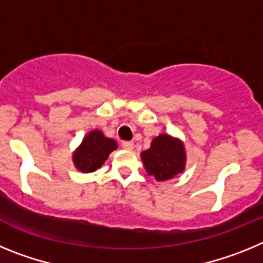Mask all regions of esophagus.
I'll use <instances>...</instances> for the list:
<instances>
[{
	"mask_svg": "<svg viewBox=\"0 0 263 263\" xmlns=\"http://www.w3.org/2000/svg\"><path fill=\"white\" fill-rule=\"evenodd\" d=\"M121 146H122V148H125V150H133L134 148V143L130 142V141H125V142L121 143Z\"/></svg>",
	"mask_w": 263,
	"mask_h": 263,
	"instance_id": "esophagus-1",
	"label": "esophagus"
}]
</instances>
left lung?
Returning <instances> with one entry per match:
<instances>
[{
  "mask_svg": "<svg viewBox=\"0 0 263 263\" xmlns=\"http://www.w3.org/2000/svg\"><path fill=\"white\" fill-rule=\"evenodd\" d=\"M141 158L148 175L166 182L184 171L187 153L182 139L162 133L153 139L150 148L141 153Z\"/></svg>",
  "mask_w": 263,
  "mask_h": 263,
  "instance_id": "1",
  "label": "left lung"
}]
</instances>
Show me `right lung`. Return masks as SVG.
<instances>
[{"label": "right lung", "instance_id": "obj_1", "mask_svg": "<svg viewBox=\"0 0 263 263\" xmlns=\"http://www.w3.org/2000/svg\"><path fill=\"white\" fill-rule=\"evenodd\" d=\"M117 147L115 139L105 137L101 130H90L72 153V162L81 173H93L105 163L109 154Z\"/></svg>", "mask_w": 263, "mask_h": 263}]
</instances>
